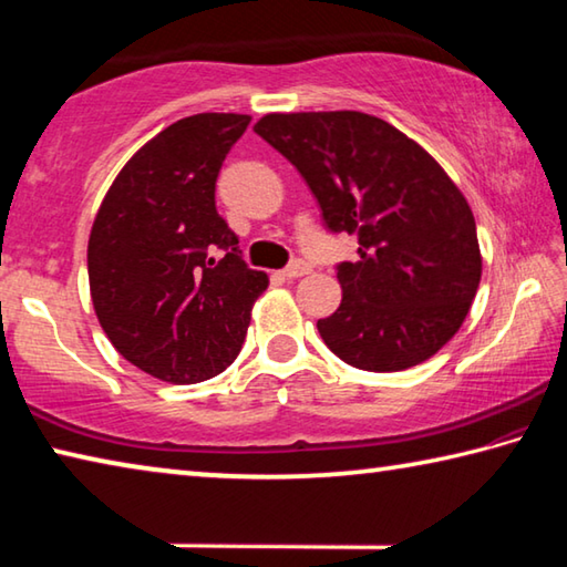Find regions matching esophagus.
<instances>
[{
  "label": "esophagus",
  "mask_w": 567,
  "mask_h": 567,
  "mask_svg": "<svg viewBox=\"0 0 567 567\" xmlns=\"http://www.w3.org/2000/svg\"><path fill=\"white\" fill-rule=\"evenodd\" d=\"M310 270H312V267L307 265L305 260H295V262H290V265L285 267L282 275L287 277V280H297V277H305V275H310Z\"/></svg>",
  "instance_id": "esophagus-1"
}]
</instances>
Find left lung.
<instances>
[{"label":"left lung","mask_w":567,"mask_h":567,"mask_svg":"<svg viewBox=\"0 0 567 567\" xmlns=\"http://www.w3.org/2000/svg\"><path fill=\"white\" fill-rule=\"evenodd\" d=\"M255 132L305 177L330 233L358 235L360 260L338 265L342 302L318 320L324 344L370 372L433 358L483 275L473 209L455 182L417 142L364 112H275Z\"/></svg>","instance_id":"8db88e82"}]
</instances>
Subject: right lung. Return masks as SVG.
I'll list each match as a JSON object with an SVG mask.
<instances>
[{
    "mask_svg": "<svg viewBox=\"0 0 567 567\" xmlns=\"http://www.w3.org/2000/svg\"><path fill=\"white\" fill-rule=\"evenodd\" d=\"M247 114L203 112L152 137L94 217L87 270L102 330L147 375L192 385L243 350L267 275L249 270L215 207V182Z\"/></svg>",
    "mask_w": 567,
    "mask_h": 567,
    "instance_id": "1",
    "label": "right lung"
}]
</instances>
